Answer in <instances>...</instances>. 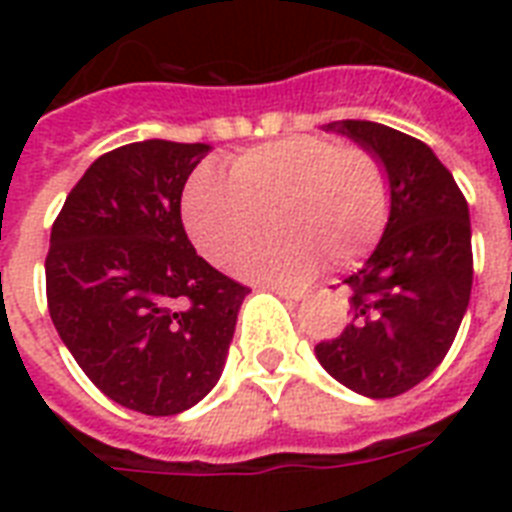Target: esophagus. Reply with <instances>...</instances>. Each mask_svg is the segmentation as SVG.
Listing matches in <instances>:
<instances>
[{"label": "esophagus", "instance_id": "1", "mask_svg": "<svg viewBox=\"0 0 512 512\" xmlns=\"http://www.w3.org/2000/svg\"><path fill=\"white\" fill-rule=\"evenodd\" d=\"M271 289L276 295L287 297V300H300L305 297V289L303 287H287V284H271Z\"/></svg>", "mask_w": 512, "mask_h": 512}]
</instances>
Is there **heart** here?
Masks as SVG:
<instances>
[{
  "label": "heart",
  "instance_id": "obj_1",
  "mask_svg": "<svg viewBox=\"0 0 512 512\" xmlns=\"http://www.w3.org/2000/svg\"><path fill=\"white\" fill-rule=\"evenodd\" d=\"M268 214L277 233L245 250ZM390 217V177L364 146L327 135H295L236 156L228 180L212 170L191 177L183 220L209 263L255 279H303L321 255L348 265L380 241Z\"/></svg>",
  "mask_w": 512,
  "mask_h": 512
}]
</instances>
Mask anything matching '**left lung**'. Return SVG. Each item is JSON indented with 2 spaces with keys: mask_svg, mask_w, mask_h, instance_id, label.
I'll list each match as a JSON object with an SVG mask.
<instances>
[{
  "mask_svg": "<svg viewBox=\"0 0 512 512\" xmlns=\"http://www.w3.org/2000/svg\"><path fill=\"white\" fill-rule=\"evenodd\" d=\"M380 156L390 217L364 268L342 281L350 324L316 356L345 388L393 398L414 388L452 348L473 287L468 201L422 140L361 119L329 124Z\"/></svg>",
  "mask_w": 512,
  "mask_h": 512,
  "instance_id": "8db88e82",
  "label": "left lung"
}]
</instances>
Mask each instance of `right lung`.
<instances>
[{
  "mask_svg": "<svg viewBox=\"0 0 512 512\" xmlns=\"http://www.w3.org/2000/svg\"><path fill=\"white\" fill-rule=\"evenodd\" d=\"M204 143L143 140L90 164L55 217L47 308L76 364L111 401L151 417L215 388L249 287L185 236L180 199Z\"/></svg>",
  "mask_w": 512,
  "mask_h": 512,
  "instance_id": "add662e5",
  "label": "right lung"
}]
</instances>
